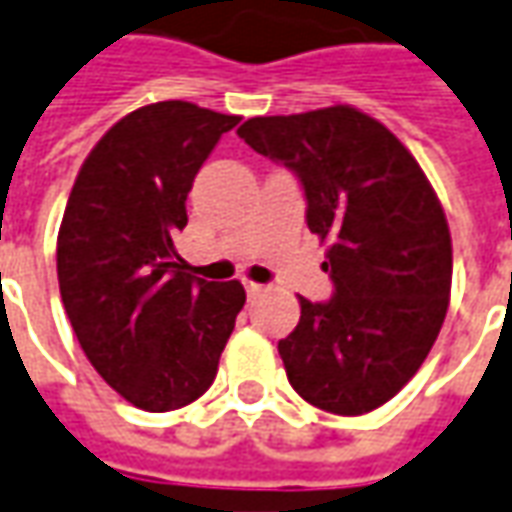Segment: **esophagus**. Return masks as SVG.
<instances>
[{"instance_id": "obj_1", "label": "esophagus", "mask_w": 512, "mask_h": 512, "mask_svg": "<svg viewBox=\"0 0 512 512\" xmlns=\"http://www.w3.org/2000/svg\"><path fill=\"white\" fill-rule=\"evenodd\" d=\"M245 293H248V298H256L259 293H264V287L256 281H245Z\"/></svg>"}]
</instances>
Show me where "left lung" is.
<instances>
[{
    "label": "left lung",
    "instance_id": "8db88e82",
    "mask_svg": "<svg viewBox=\"0 0 512 512\" xmlns=\"http://www.w3.org/2000/svg\"><path fill=\"white\" fill-rule=\"evenodd\" d=\"M239 137L287 166L307 228L327 239L332 298H301L279 341L287 380L332 414H366L406 386L440 335L451 296V233L423 168L352 106L250 118Z\"/></svg>",
    "mask_w": 512,
    "mask_h": 512
}]
</instances>
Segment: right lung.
<instances>
[{
    "label": "right lung",
    "instance_id": "add662e5",
    "mask_svg": "<svg viewBox=\"0 0 512 512\" xmlns=\"http://www.w3.org/2000/svg\"><path fill=\"white\" fill-rule=\"evenodd\" d=\"M239 123L188 101L120 118L75 177L58 231V290L95 372L143 411L194 403L245 307L239 281L185 273L171 236L219 137Z\"/></svg>",
    "mask_w": 512,
    "mask_h": 512
}]
</instances>
